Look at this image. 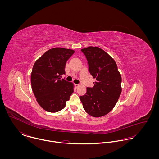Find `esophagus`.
<instances>
[{
    "instance_id": "obj_1",
    "label": "esophagus",
    "mask_w": 159,
    "mask_h": 159,
    "mask_svg": "<svg viewBox=\"0 0 159 159\" xmlns=\"http://www.w3.org/2000/svg\"><path fill=\"white\" fill-rule=\"evenodd\" d=\"M75 87H76V88H78V87L79 86V84H75Z\"/></svg>"
}]
</instances>
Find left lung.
<instances>
[{"label": "left lung", "mask_w": 159, "mask_h": 159, "mask_svg": "<svg viewBox=\"0 0 159 159\" xmlns=\"http://www.w3.org/2000/svg\"><path fill=\"white\" fill-rule=\"evenodd\" d=\"M88 61V70L96 81L80 97L86 112L98 117L110 112L121 93V76L113 59L98 47L81 49Z\"/></svg>", "instance_id": "left-lung-1"}]
</instances>
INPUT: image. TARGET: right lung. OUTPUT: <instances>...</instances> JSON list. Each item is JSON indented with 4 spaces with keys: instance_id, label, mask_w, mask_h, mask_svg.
<instances>
[{
    "instance_id": "add662e5",
    "label": "right lung",
    "mask_w": 159,
    "mask_h": 159,
    "mask_svg": "<svg viewBox=\"0 0 159 159\" xmlns=\"http://www.w3.org/2000/svg\"><path fill=\"white\" fill-rule=\"evenodd\" d=\"M72 49L54 48L45 52L34 64L31 86L38 103L48 112L62 110L73 92V86L65 79V67L73 54Z\"/></svg>"
}]
</instances>
